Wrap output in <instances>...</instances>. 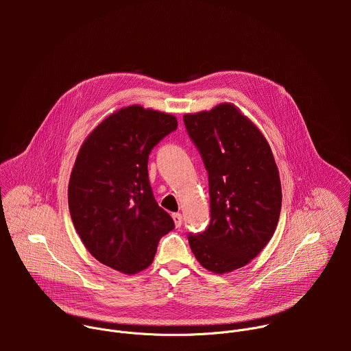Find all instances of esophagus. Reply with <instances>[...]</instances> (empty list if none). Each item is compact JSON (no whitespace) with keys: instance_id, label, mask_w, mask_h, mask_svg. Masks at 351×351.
Segmentation results:
<instances>
[{"instance_id":"1","label":"esophagus","mask_w":351,"mask_h":351,"mask_svg":"<svg viewBox=\"0 0 351 351\" xmlns=\"http://www.w3.org/2000/svg\"><path fill=\"white\" fill-rule=\"evenodd\" d=\"M172 218H173L175 226H176V228H180V226H182V221H183L182 214H180V213H175V214H172Z\"/></svg>"}]
</instances>
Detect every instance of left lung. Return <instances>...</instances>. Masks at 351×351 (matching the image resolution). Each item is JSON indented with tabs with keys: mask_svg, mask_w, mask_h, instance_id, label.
Wrapping results in <instances>:
<instances>
[{
	"mask_svg": "<svg viewBox=\"0 0 351 351\" xmlns=\"http://www.w3.org/2000/svg\"><path fill=\"white\" fill-rule=\"evenodd\" d=\"M183 121L208 172L211 202V222L189 234L190 248L206 269L232 272L256 258L275 233L279 171L265 136L236 106L222 103Z\"/></svg>",
	"mask_w": 351,
	"mask_h": 351,
	"instance_id": "left-lung-1",
	"label": "left lung"
}]
</instances>
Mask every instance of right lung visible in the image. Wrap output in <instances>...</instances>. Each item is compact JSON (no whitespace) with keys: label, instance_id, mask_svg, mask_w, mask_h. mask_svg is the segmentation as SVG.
<instances>
[{"label":"right lung","instance_id":"1","mask_svg":"<svg viewBox=\"0 0 351 351\" xmlns=\"http://www.w3.org/2000/svg\"><path fill=\"white\" fill-rule=\"evenodd\" d=\"M176 117L129 106L83 141L68 186L73 226L88 253L126 275L152 265L160 239L175 228L153 195L148 156L176 130Z\"/></svg>","mask_w":351,"mask_h":351}]
</instances>
